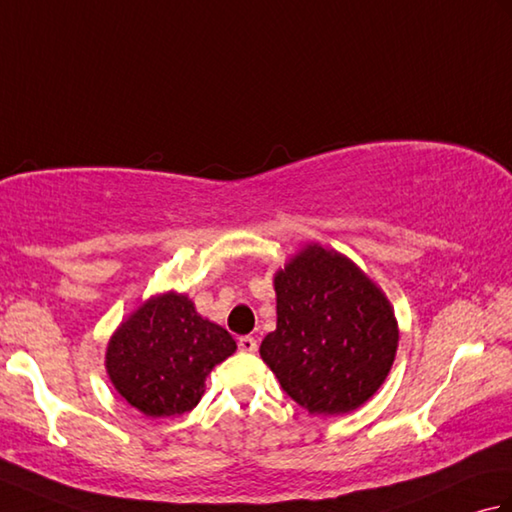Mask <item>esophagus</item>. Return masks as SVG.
Segmentation results:
<instances>
[{
	"label": "esophagus",
	"instance_id": "esophagus-1",
	"mask_svg": "<svg viewBox=\"0 0 512 512\" xmlns=\"http://www.w3.org/2000/svg\"><path fill=\"white\" fill-rule=\"evenodd\" d=\"M237 347L242 352H257V341L253 339V336H239Z\"/></svg>",
	"mask_w": 512,
	"mask_h": 512
}]
</instances>
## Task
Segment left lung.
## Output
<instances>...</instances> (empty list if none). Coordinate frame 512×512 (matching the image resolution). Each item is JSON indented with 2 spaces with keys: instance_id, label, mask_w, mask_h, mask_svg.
Listing matches in <instances>:
<instances>
[{
  "instance_id": "8db88e82",
  "label": "left lung",
  "mask_w": 512,
  "mask_h": 512,
  "mask_svg": "<svg viewBox=\"0 0 512 512\" xmlns=\"http://www.w3.org/2000/svg\"><path fill=\"white\" fill-rule=\"evenodd\" d=\"M277 330L259 347L286 394L310 413L339 416L376 394L398 347V325L350 259L308 246L279 270Z\"/></svg>"
}]
</instances>
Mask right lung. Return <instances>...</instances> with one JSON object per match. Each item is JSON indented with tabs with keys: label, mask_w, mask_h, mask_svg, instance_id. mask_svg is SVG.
<instances>
[{
	"label": "right lung",
	"mask_w": 512,
	"mask_h": 512,
	"mask_svg": "<svg viewBox=\"0 0 512 512\" xmlns=\"http://www.w3.org/2000/svg\"><path fill=\"white\" fill-rule=\"evenodd\" d=\"M237 350L233 336L202 319L176 292L149 299L107 345L105 367L118 394L149 418L198 405L211 369Z\"/></svg>",
	"instance_id": "obj_1"
}]
</instances>
